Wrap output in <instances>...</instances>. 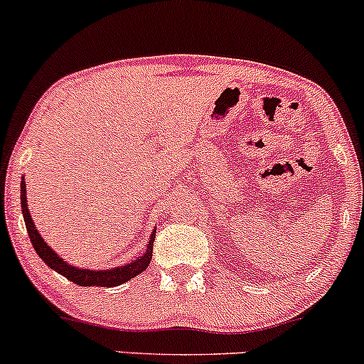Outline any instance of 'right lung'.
<instances>
[{
	"instance_id": "obj_1",
	"label": "right lung",
	"mask_w": 364,
	"mask_h": 364,
	"mask_svg": "<svg viewBox=\"0 0 364 364\" xmlns=\"http://www.w3.org/2000/svg\"><path fill=\"white\" fill-rule=\"evenodd\" d=\"M20 201H22V215H23V222H26L27 227V234L31 237V242L34 246L36 252L39 255V258L51 268V270L58 272L60 275L67 277L68 280L73 282L77 285H82V287H115V285H122L125 282L134 279V277L139 275L149 267L151 258H153V242H154V235H156V230L151 234L149 244L146 247V251L142 252V256H139L134 261H130L127 264H122V267L117 268H109V270H87V268H77L68 264L67 261H63L56 255L53 249L48 246L46 240L43 239L39 234L38 227L34 225V220H32L31 213H28L27 208V191H26V182H20Z\"/></svg>"
}]
</instances>
